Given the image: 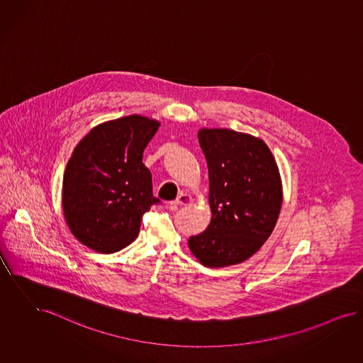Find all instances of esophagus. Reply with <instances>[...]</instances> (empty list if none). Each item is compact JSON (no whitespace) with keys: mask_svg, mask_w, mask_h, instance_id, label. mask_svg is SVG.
<instances>
[{"mask_svg":"<svg viewBox=\"0 0 363 363\" xmlns=\"http://www.w3.org/2000/svg\"><path fill=\"white\" fill-rule=\"evenodd\" d=\"M191 201H192V198H191L189 195H187V194H180V195L176 198L174 204H177V206H188V204H191Z\"/></svg>","mask_w":363,"mask_h":363,"instance_id":"obj_1","label":"esophagus"}]
</instances>
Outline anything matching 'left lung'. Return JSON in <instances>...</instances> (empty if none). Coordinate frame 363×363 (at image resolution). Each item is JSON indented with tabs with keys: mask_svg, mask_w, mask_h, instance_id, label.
<instances>
[{
	"mask_svg": "<svg viewBox=\"0 0 363 363\" xmlns=\"http://www.w3.org/2000/svg\"><path fill=\"white\" fill-rule=\"evenodd\" d=\"M208 167L211 222L189 237L201 265L225 268L259 250L276 226L282 204L281 176L268 145L231 129L198 133Z\"/></svg>",
	"mask_w": 363,
	"mask_h": 363,
	"instance_id": "left-lung-1",
	"label": "left lung"
}]
</instances>
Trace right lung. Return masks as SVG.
Returning <instances> with one entry per match:
<instances>
[{"instance_id": "obj_1", "label": "right lung", "mask_w": 363, "mask_h": 363, "mask_svg": "<svg viewBox=\"0 0 363 363\" xmlns=\"http://www.w3.org/2000/svg\"><path fill=\"white\" fill-rule=\"evenodd\" d=\"M160 122L128 116L93 128L75 147L63 176L62 206L72 235L98 253L135 241L143 215L159 203L143 153Z\"/></svg>"}]
</instances>
